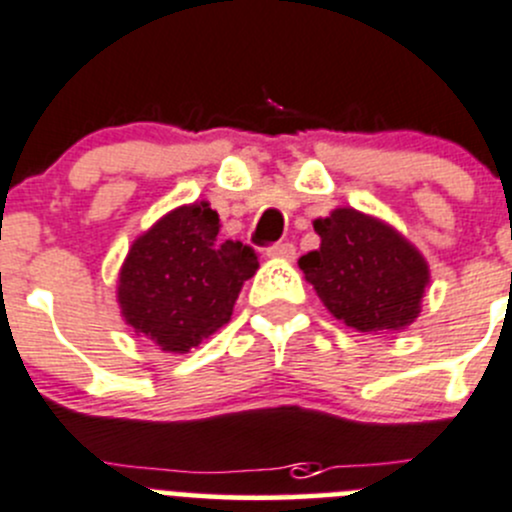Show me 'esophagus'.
Returning a JSON list of instances; mask_svg holds the SVG:
<instances>
[{
    "instance_id": "obj_1",
    "label": "esophagus",
    "mask_w": 512,
    "mask_h": 512,
    "mask_svg": "<svg viewBox=\"0 0 512 512\" xmlns=\"http://www.w3.org/2000/svg\"><path fill=\"white\" fill-rule=\"evenodd\" d=\"M267 255L280 257V260H295V245L292 242H275L267 247Z\"/></svg>"
}]
</instances>
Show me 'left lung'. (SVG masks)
Wrapping results in <instances>:
<instances>
[{"mask_svg": "<svg viewBox=\"0 0 512 512\" xmlns=\"http://www.w3.org/2000/svg\"><path fill=\"white\" fill-rule=\"evenodd\" d=\"M320 250L297 260L327 310L357 332L405 330L428 285L423 255L393 227L342 207L315 220Z\"/></svg>", "mask_w": 512, "mask_h": 512, "instance_id": "obj_1", "label": "left lung"}]
</instances>
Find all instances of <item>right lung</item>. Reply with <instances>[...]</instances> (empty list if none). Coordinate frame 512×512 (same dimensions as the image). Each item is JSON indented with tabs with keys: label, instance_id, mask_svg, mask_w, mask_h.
<instances>
[{
	"label": "right lung",
	"instance_id": "right-lung-1",
	"mask_svg": "<svg viewBox=\"0 0 512 512\" xmlns=\"http://www.w3.org/2000/svg\"><path fill=\"white\" fill-rule=\"evenodd\" d=\"M220 217L207 202L162 217L132 245L119 272L127 325L167 352H190L232 315L257 252L220 240Z\"/></svg>",
	"mask_w": 512,
	"mask_h": 512
}]
</instances>
